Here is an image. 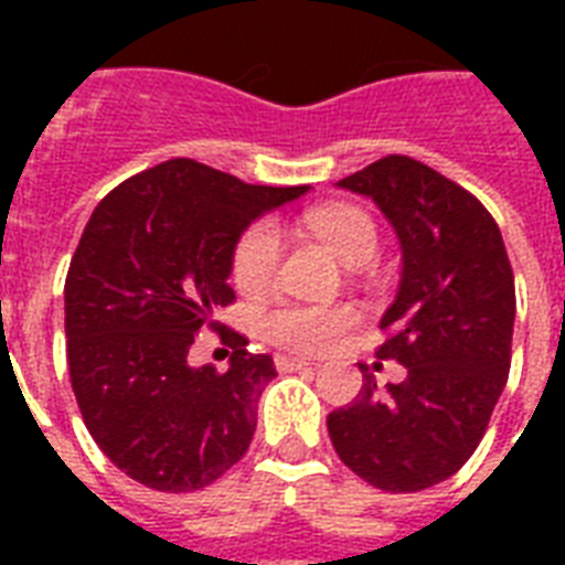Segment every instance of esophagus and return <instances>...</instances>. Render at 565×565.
Instances as JSON below:
<instances>
[{"label": "esophagus", "mask_w": 565, "mask_h": 565, "mask_svg": "<svg viewBox=\"0 0 565 565\" xmlns=\"http://www.w3.org/2000/svg\"><path fill=\"white\" fill-rule=\"evenodd\" d=\"M275 366H278V372H296L308 370L310 361H305V358H292V354H278V358H275Z\"/></svg>", "instance_id": "1"}]
</instances>
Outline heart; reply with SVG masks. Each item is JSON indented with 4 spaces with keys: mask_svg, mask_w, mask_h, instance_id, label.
<instances>
[{
    "mask_svg": "<svg viewBox=\"0 0 565 565\" xmlns=\"http://www.w3.org/2000/svg\"><path fill=\"white\" fill-rule=\"evenodd\" d=\"M308 225L345 264H363L377 248V228L372 216L354 204H322L308 211ZM281 257V234L269 220L248 225L231 255V281L243 292L269 287ZM349 305H275L260 313V331L273 343L296 352H326L337 337L354 326Z\"/></svg>",
    "mask_w": 565,
    "mask_h": 565,
    "instance_id": "b5f03b06",
    "label": "heart"
}]
</instances>
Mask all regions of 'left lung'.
I'll list each match as a JSON object with an SVG mask.
<instances>
[{
    "label": "left lung",
    "instance_id": "1",
    "mask_svg": "<svg viewBox=\"0 0 565 565\" xmlns=\"http://www.w3.org/2000/svg\"><path fill=\"white\" fill-rule=\"evenodd\" d=\"M381 207L402 243V281L381 317V361L404 381L363 390L328 413L337 455L386 492H419L472 457L508 384L516 287L490 211L437 170L390 154L337 181Z\"/></svg>",
    "mask_w": 565,
    "mask_h": 565
}]
</instances>
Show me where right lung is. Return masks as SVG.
<instances>
[{"label": "right lung", "instance_id": "add662e5", "mask_svg": "<svg viewBox=\"0 0 565 565\" xmlns=\"http://www.w3.org/2000/svg\"><path fill=\"white\" fill-rule=\"evenodd\" d=\"M308 188L246 184L190 158L163 161L110 190L84 228L64 284L66 363L96 446L128 478L193 492L246 455L269 354L231 343L228 370L190 366L213 313L234 301L231 255L266 211Z\"/></svg>", "mask_w": 565, "mask_h": 565}]
</instances>
